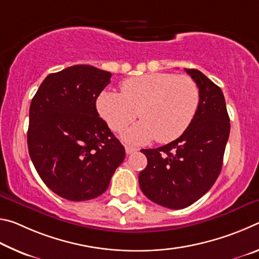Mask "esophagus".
Instances as JSON below:
<instances>
[{
    "instance_id": "34e87169",
    "label": "esophagus",
    "mask_w": 259,
    "mask_h": 259,
    "mask_svg": "<svg viewBox=\"0 0 259 259\" xmlns=\"http://www.w3.org/2000/svg\"><path fill=\"white\" fill-rule=\"evenodd\" d=\"M137 151H138V148H136V147L129 146V145L125 146V153H126V154H133V153L137 152Z\"/></svg>"
}]
</instances>
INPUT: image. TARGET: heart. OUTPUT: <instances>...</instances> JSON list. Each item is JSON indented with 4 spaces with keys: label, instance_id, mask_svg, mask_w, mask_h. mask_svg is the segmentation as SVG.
I'll use <instances>...</instances> for the list:
<instances>
[{
    "label": "heart",
    "instance_id": "heart-1",
    "mask_svg": "<svg viewBox=\"0 0 259 259\" xmlns=\"http://www.w3.org/2000/svg\"><path fill=\"white\" fill-rule=\"evenodd\" d=\"M200 104L196 83L187 75L148 73L121 84V94L104 91L97 108L109 128L121 131L139 115L142 121L124 131L126 142L143 144L156 139L170 143L185 133Z\"/></svg>",
    "mask_w": 259,
    "mask_h": 259
}]
</instances>
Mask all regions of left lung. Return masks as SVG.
Returning a JSON list of instances; mask_svg holds the SVG:
<instances>
[{"mask_svg": "<svg viewBox=\"0 0 259 259\" xmlns=\"http://www.w3.org/2000/svg\"><path fill=\"white\" fill-rule=\"evenodd\" d=\"M196 83L200 104L181 137L164 146L142 150L147 166L139 186L153 202L169 209L186 208L216 182L230 136V117L221 88L198 69H186Z\"/></svg>", "mask_w": 259, "mask_h": 259, "instance_id": "8db88e82", "label": "left lung"}]
</instances>
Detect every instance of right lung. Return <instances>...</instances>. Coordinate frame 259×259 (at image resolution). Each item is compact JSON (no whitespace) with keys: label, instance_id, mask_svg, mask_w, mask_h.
Returning a JSON list of instances; mask_svg holds the SVG:
<instances>
[{"label":"right lung","instance_id":"right-lung-1","mask_svg":"<svg viewBox=\"0 0 259 259\" xmlns=\"http://www.w3.org/2000/svg\"><path fill=\"white\" fill-rule=\"evenodd\" d=\"M111 76L74 65L49 74L30 103L29 156L43 183L66 200L102 195L124 160L123 145L96 108Z\"/></svg>","mask_w":259,"mask_h":259}]
</instances>
